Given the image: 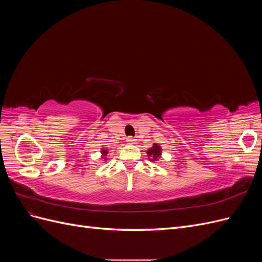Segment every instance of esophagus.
Wrapping results in <instances>:
<instances>
[{"label": "esophagus", "instance_id": "obj_1", "mask_svg": "<svg viewBox=\"0 0 262 262\" xmlns=\"http://www.w3.org/2000/svg\"><path fill=\"white\" fill-rule=\"evenodd\" d=\"M126 142H128V144H136L137 140L132 137H129V138H126Z\"/></svg>", "mask_w": 262, "mask_h": 262}]
</instances>
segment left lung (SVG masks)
<instances>
[{
    "label": "left lung",
    "mask_w": 262,
    "mask_h": 262,
    "mask_svg": "<svg viewBox=\"0 0 262 262\" xmlns=\"http://www.w3.org/2000/svg\"><path fill=\"white\" fill-rule=\"evenodd\" d=\"M146 154H147L148 160L150 162H157L158 158H160L162 155V147L160 146V144L154 143L152 147H149L146 150Z\"/></svg>",
    "instance_id": "8db88e82"
}]
</instances>
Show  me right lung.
<instances>
[{
	"label": "right lung",
	"instance_id": "right-lung-1",
	"mask_svg": "<svg viewBox=\"0 0 262 262\" xmlns=\"http://www.w3.org/2000/svg\"><path fill=\"white\" fill-rule=\"evenodd\" d=\"M100 153H101V158H102V160H105V162H106L108 160V158H106L107 154H108V148L102 147L101 150H100Z\"/></svg>",
	"mask_w": 262,
	"mask_h": 262
}]
</instances>
